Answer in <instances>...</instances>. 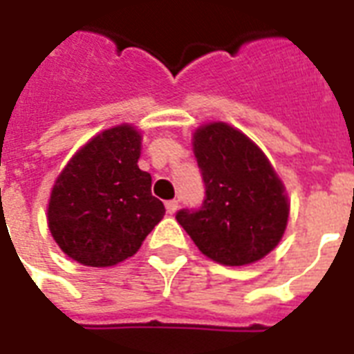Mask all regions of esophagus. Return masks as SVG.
Masks as SVG:
<instances>
[{"label": "esophagus", "mask_w": 354, "mask_h": 354, "mask_svg": "<svg viewBox=\"0 0 354 354\" xmlns=\"http://www.w3.org/2000/svg\"><path fill=\"white\" fill-rule=\"evenodd\" d=\"M165 209L169 215H174L178 211V200H169V202H165Z\"/></svg>", "instance_id": "obj_1"}]
</instances>
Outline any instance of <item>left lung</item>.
<instances>
[{
  "instance_id": "left-lung-1",
  "label": "left lung",
  "mask_w": 354,
  "mask_h": 354,
  "mask_svg": "<svg viewBox=\"0 0 354 354\" xmlns=\"http://www.w3.org/2000/svg\"><path fill=\"white\" fill-rule=\"evenodd\" d=\"M193 149L205 196L198 209L178 211L180 226L200 252L226 266H244L268 255L285 233L290 209L268 158L226 122L200 127Z\"/></svg>"
}]
</instances>
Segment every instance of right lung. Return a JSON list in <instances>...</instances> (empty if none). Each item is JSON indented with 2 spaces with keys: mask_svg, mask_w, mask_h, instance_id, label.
<instances>
[{
  "mask_svg": "<svg viewBox=\"0 0 354 354\" xmlns=\"http://www.w3.org/2000/svg\"><path fill=\"white\" fill-rule=\"evenodd\" d=\"M141 133L130 124L90 139L53 185L47 224L68 257L84 266H113L132 257L165 215L138 167Z\"/></svg>",
  "mask_w": 354,
  "mask_h": 354,
  "instance_id": "obj_1",
  "label": "right lung"
}]
</instances>
